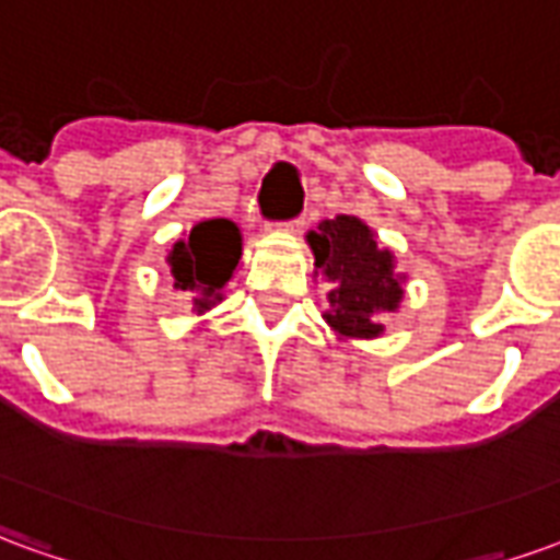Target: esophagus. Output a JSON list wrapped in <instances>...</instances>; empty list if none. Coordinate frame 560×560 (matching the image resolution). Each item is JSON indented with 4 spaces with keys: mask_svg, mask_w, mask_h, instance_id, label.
Wrapping results in <instances>:
<instances>
[{
    "mask_svg": "<svg viewBox=\"0 0 560 560\" xmlns=\"http://www.w3.org/2000/svg\"><path fill=\"white\" fill-rule=\"evenodd\" d=\"M305 228V219H293V221H288V224H284V231L288 233H300Z\"/></svg>",
    "mask_w": 560,
    "mask_h": 560,
    "instance_id": "obj_1",
    "label": "esophagus"
}]
</instances>
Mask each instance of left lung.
Returning <instances> with one entry per match:
<instances>
[{"instance_id":"left-lung-1","label":"left lung","mask_w":560,"mask_h":560,"mask_svg":"<svg viewBox=\"0 0 560 560\" xmlns=\"http://www.w3.org/2000/svg\"><path fill=\"white\" fill-rule=\"evenodd\" d=\"M315 255V279L329 281L327 327L339 339H381L384 320L405 300V272L396 255L377 243V233L357 215L324 219L305 233Z\"/></svg>"}]
</instances>
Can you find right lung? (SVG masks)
Instances as JSON below:
<instances>
[{
    "label": "right lung",
    "mask_w": 560,
    "mask_h": 560,
    "mask_svg": "<svg viewBox=\"0 0 560 560\" xmlns=\"http://www.w3.org/2000/svg\"><path fill=\"white\" fill-rule=\"evenodd\" d=\"M243 257V233L231 219L197 221L167 248L173 288L188 296L195 312H209L224 300V284L233 279Z\"/></svg>",
    "instance_id": "1"
}]
</instances>
